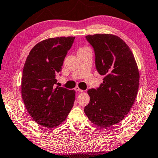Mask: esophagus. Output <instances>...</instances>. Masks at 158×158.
<instances>
[{
    "label": "esophagus",
    "mask_w": 158,
    "mask_h": 158,
    "mask_svg": "<svg viewBox=\"0 0 158 158\" xmlns=\"http://www.w3.org/2000/svg\"><path fill=\"white\" fill-rule=\"evenodd\" d=\"M74 90H75V91H78V92H83V91H84L83 90L80 89L78 86L75 87V88H74Z\"/></svg>",
    "instance_id": "esophagus-1"
}]
</instances>
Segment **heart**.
<instances>
[{
  "label": "heart",
  "mask_w": 158,
  "mask_h": 158,
  "mask_svg": "<svg viewBox=\"0 0 158 158\" xmlns=\"http://www.w3.org/2000/svg\"><path fill=\"white\" fill-rule=\"evenodd\" d=\"M86 48H86V47L81 48H79V51H82V50H84V49H86Z\"/></svg>",
  "instance_id": "obj_1"
}]
</instances>
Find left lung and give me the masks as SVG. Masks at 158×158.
Segmentation results:
<instances>
[{"mask_svg":"<svg viewBox=\"0 0 158 158\" xmlns=\"http://www.w3.org/2000/svg\"><path fill=\"white\" fill-rule=\"evenodd\" d=\"M86 39L94 48L97 71L105 77L98 88L88 91L84 112L92 123L106 128L129 113L139 90V72L131 51L119 37L107 34Z\"/></svg>","mask_w":158,"mask_h":158,"instance_id":"8db88e82","label":"left lung"}]
</instances>
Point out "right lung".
Instances as JSON below:
<instances>
[{
	"label": "right lung",
	"mask_w": 158,
	"mask_h": 158,
	"mask_svg": "<svg viewBox=\"0 0 158 158\" xmlns=\"http://www.w3.org/2000/svg\"><path fill=\"white\" fill-rule=\"evenodd\" d=\"M75 37L44 40L31 50L22 79V96L27 112L35 122L47 128L62 124L75 100V91L57 86L56 74Z\"/></svg>",
	"instance_id": "1"
}]
</instances>
